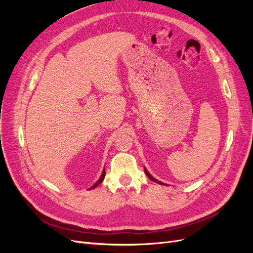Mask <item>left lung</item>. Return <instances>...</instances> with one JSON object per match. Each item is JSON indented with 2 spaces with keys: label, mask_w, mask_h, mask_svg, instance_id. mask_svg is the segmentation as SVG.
<instances>
[{
  "label": "left lung",
  "mask_w": 253,
  "mask_h": 253,
  "mask_svg": "<svg viewBox=\"0 0 253 253\" xmlns=\"http://www.w3.org/2000/svg\"><path fill=\"white\" fill-rule=\"evenodd\" d=\"M144 173H145V175H147L148 176V177L151 179V180H153V181H155V182H157V183H159V185H166V183H164V182H162V181H159V180H157L156 178H154V177H153V176L148 172V170L147 169H145V168H144ZM167 186V185H166Z\"/></svg>",
  "instance_id": "left-lung-1"
}]
</instances>
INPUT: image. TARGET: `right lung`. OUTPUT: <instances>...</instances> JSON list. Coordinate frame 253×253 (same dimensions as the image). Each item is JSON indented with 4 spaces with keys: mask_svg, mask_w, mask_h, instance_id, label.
I'll use <instances>...</instances> for the list:
<instances>
[{
    "mask_svg": "<svg viewBox=\"0 0 253 253\" xmlns=\"http://www.w3.org/2000/svg\"><path fill=\"white\" fill-rule=\"evenodd\" d=\"M104 176H105V171H104V169H103L102 174H101V176H100V178H99V179L94 183V185L89 188V190H90V189H95L98 185H100V183H101V182L103 181V179H104Z\"/></svg>",
    "mask_w": 253,
    "mask_h": 253,
    "instance_id": "add662e5",
    "label": "right lung"
}]
</instances>
